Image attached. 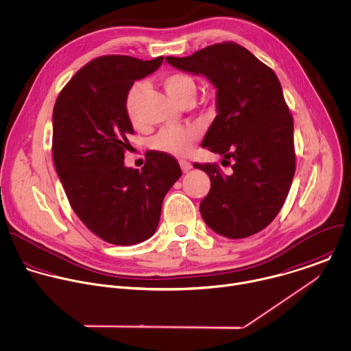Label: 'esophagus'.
Instances as JSON below:
<instances>
[{"label": "esophagus", "mask_w": 351, "mask_h": 351, "mask_svg": "<svg viewBox=\"0 0 351 351\" xmlns=\"http://www.w3.org/2000/svg\"><path fill=\"white\" fill-rule=\"evenodd\" d=\"M178 163H180V167H181V170L184 173H188L192 169V165L189 162H186V160H180Z\"/></svg>", "instance_id": "34e87169"}]
</instances>
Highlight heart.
Listing matches in <instances>:
<instances>
[{
  "label": "heart",
  "mask_w": 351,
  "mask_h": 351,
  "mask_svg": "<svg viewBox=\"0 0 351 351\" xmlns=\"http://www.w3.org/2000/svg\"><path fill=\"white\" fill-rule=\"evenodd\" d=\"M163 86L169 96L176 100L178 104L184 101H193L196 95V81L184 73H173L163 78ZM145 90L144 82H136L128 92L125 107L126 112L133 123L137 122V107L138 101ZM199 138V129L195 126L184 128H166L159 132L154 138L152 144L158 151L174 155L184 156L189 154L193 148V144Z\"/></svg>",
  "instance_id": "heart-1"
}]
</instances>
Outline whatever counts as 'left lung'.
Instances as JSON below:
<instances>
[{
  "mask_svg": "<svg viewBox=\"0 0 351 351\" xmlns=\"http://www.w3.org/2000/svg\"><path fill=\"white\" fill-rule=\"evenodd\" d=\"M166 62L217 89V117L202 147L232 159L233 171L223 176L217 165L193 163L211 181L200 202L204 222L228 239L258 233L281 210L295 174L293 121L277 75L234 43Z\"/></svg>",
  "mask_w": 351,
  "mask_h": 351,
  "instance_id": "8db88e82",
  "label": "left lung"
}]
</instances>
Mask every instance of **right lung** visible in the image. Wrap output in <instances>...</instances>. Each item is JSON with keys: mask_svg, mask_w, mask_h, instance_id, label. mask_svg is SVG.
I'll list each match as a JSON object with an SVG mask.
<instances>
[{"mask_svg": "<svg viewBox=\"0 0 351 351\" xmlns=\"http://www.w3.org/2000/svg\"><path fill=\"white\" fill-rule=\"evenodd\" d=\"M163 59L97 58L71 78L53 108V162L69 202L86 228L111 244L149 239L166 193L182 174L165 152H147L141 170L123 162L128 136L134 133L125 107L128 92Z\"/></svg>", "mask_w": 351, "mask_h": 351, "instance_id": "obj_1", "label": "right lung"}]
</instances>
